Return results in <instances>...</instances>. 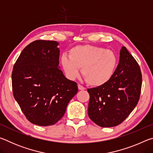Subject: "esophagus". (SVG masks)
<instances>
[{"instance_id": "1", "label": "esophagus", "mask_w": 153, "mask_h": 153, "mask_svg": "<svg viewBox=\"0 0 153 153\" xmlns=\"http://www.w3.org/2000/svg\"><path fill=\"white\" fill-rule=\"evenodd\" d=\"M77 86H78V89L79 90H85V88L84 86H82V85L78 84V85H77Z\"/></svg>"}]
</instances>
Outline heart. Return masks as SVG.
I'll use <instances>...</instances> for the list:
<instances>
[{"label": "heart", "mask_w": 153, "mask_h": 153, "mask_svg": "<svg viewBox=\"0 0 153 153\" xmlns=\"http://www.w3.org/2000/svg\"><path fill=\"white\" fill-rule=\"evenodd\" d=\"M61 65L66 76L75 79L79 68L86 82L92 86H101L112 78L117 68V56L112 51L92 45L71 48L69 56H61Z\"/></svg>", "instance_id": "b5f03b06"}]
</instances>
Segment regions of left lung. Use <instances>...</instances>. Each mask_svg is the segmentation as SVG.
I'll list each match as a JSON object with an SVG mask.
<instances>
[{
  "instance_id": "obj_1",
  "label": "left lung",
  "mask_w": 153,
  "mask_h": 153,
  "mask_svg": "<svg viewBox=\"0 0 153 153\" xmlns=\"http://www.w3.org/2000/svg\"><path fill=\"white\" fill-rule=\"evenodd\" d=\"M120 55L112 78L103 86L88 89V116L102 128L122 123L136 107L140 95L142 74L139 65L125 46Z\"/></svg>"
}]
</instances>
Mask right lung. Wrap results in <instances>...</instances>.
Wrapping results in <instances>:
<instances>
[{
	"label": "right lung",
	"instance_id": "right-lung-1",
	"mask_svg": "<svg viewBox=\"0 0 153 153\" xmlns=\"http://www.w3.org/2000/svg\"><path fill=\"white\" fill-rule=\"evenodd\" d=\"M58 45L56 41H33L21 53L12 71L15 99L27 120L37 126L60 120L78 90L77 83L59 69Z\"/></svg>",
	"mask_w": 153,
	"mask_h": 153
}]
</instances>
